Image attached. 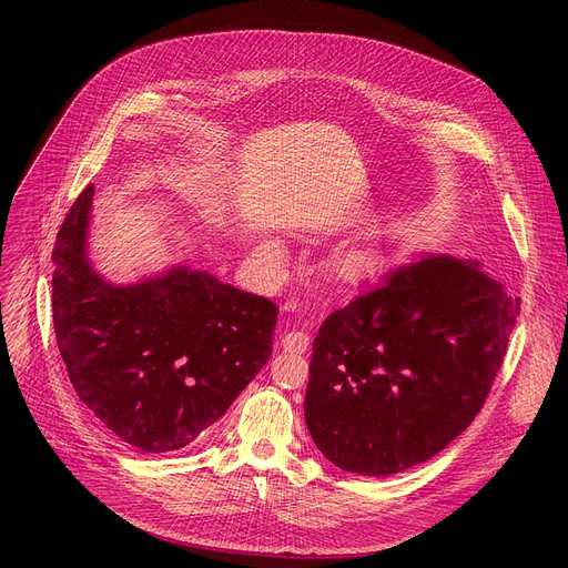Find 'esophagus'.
Returning a JSON list of instances; mask_svg holds the SVG:
<instances>
[{
    "instance_id": "esophagus-1",
    "label": "esophagus",
    "mask_w": 568,
    "mask_h": 568,
    "mask_svg": "<svg viewBox=\"0 0 568 568\" xmlns=\"http://www.w3.org/2000/svg\"><path fill=\"white\" fill-rule=\"evenodd\" d=\"M311 345V336L308 332H287L285 338H283V349L285 352H294V354H302L306 352Z\"/></svg>"
}]
</instances>
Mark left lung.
Instances as JSON below:
<instances>
[{"label":"left lung","mask_w":568,"mask_h":568,"mask_svg":"<svg viewBox=\"0 0 568 568\" xmlns=\"http://www.w3.org/2000/svg\"><path fill=\"white\" fill-rule=\"evenodd\" d=\"M518 313L520 300L452 255L384 274L313 341L304 414L317 449L364 476L439 454L481 412Z\"/></svg>","instance_id":"obj_1"}]
</instances>
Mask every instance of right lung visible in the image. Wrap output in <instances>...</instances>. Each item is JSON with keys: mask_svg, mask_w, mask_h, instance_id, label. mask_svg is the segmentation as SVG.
<instances>
[{"mask_svg": "<svg viewBox=\"0 0 568 568\" xmlns=\"http://www.w3.org/2000/svg\"><path fill=\"white\" fill-rule=\"evenodd\" d=\"M89 184L52 248V324L78 398L119 439L176 452L216 424L272 356L278 306L182 266L119 287L84 257Z\"/></svg>", "mask_w": 568, "mask_h": 568, "instance_id": "obj_1", "label": "right lung"}]
</instances>
